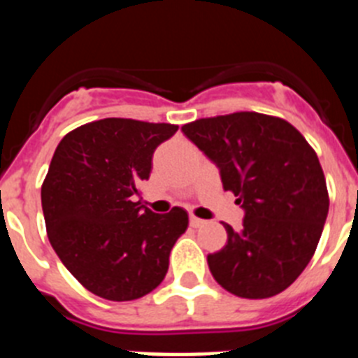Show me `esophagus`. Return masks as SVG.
Listing matches in <instances>:
<instances>
[{
  "instance_id": "obj_1",
  "label": "esophagus",
  "mask_w": 358,
  "mask_h": 358,
  "mask_svg": "<svg viewBox=\"0 0 358 358\" xmlns=\"http://www.w3.org/2000/svg\"><path fill=\"white\" fill-rule=\"evenodd\" d=\"M189 226H192V227H201V226H204V220H202V218L194 217V215H192V217H189Z\"/></svg>"
}]
</instances>
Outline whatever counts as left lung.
<instances>
[{
    "label": "left lung",
    "instance_id": "8db88e82",
    "mask_svg": "<svg viewBox=\"0 0 358 358\" xmlns=\"http://www.w3.org/2000/svg\"><path fill=\"white\" fill-rule=\"evenodd\" d=\"M218 169L242 204V229L227 231L208 265L220 287L245 299L283 292L312 260L328 215L327 179L294 125L262 113L201 118L181 129Z\"/></svg>",
    "mask_w": 358,
    "mask_h": 358
}]
</instances>
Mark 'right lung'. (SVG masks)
<instances>
[{"mask_svg":"<svg viewBox=\"0 0 358 358\" xmlns=\"http://www.w3.org/2000/svg\"><path fill=\"white\" fill-rule=\"evenodd\" d=\"M172 123L103 118L68 132L41 188L50 243L84 289L109 301L147 296L166 276L188 213L157 215L136 201Z\"/></svg>","mask_w":358,"mask_h":358,"instance_id":"add662e5","label":"right lung"}]
</instances>
